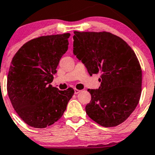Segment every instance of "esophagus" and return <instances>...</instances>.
<instances>
[{"mask_svg": "<svg viewBox=\"0 0 155 155\" xmlns=\"http://www.w3.org/2000/svg\"><path fill=\"white\" fill-rule=\"evenodd\" d=\"M81 91L80 90H78V89H74V93L75 94H78L79 93H80Z\"/></svg>", "mask_w": 155, "mask_h": 155, "instance_id": "1", "label": "esophagus"}]
</instances>
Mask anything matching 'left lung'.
I'll use <instances>...</instances> for the list:
<instances>
[{
	"label": "left lung",
	"mask_w": 155,
	"mask_h": 155,
	"mask_svg": "<svg viewBox=\"0 0 155 155\" xmlns=\"http://www.w3.org/2000/svg\"><path fill=\"white\" fill-rule=\"evenodd\" d=\"M74 54L89 74H101L98 89H88L91 101L85 107L92 120L104 127L125 121L140 100L142 71L134 51L110 32L74 31Z\"/></svg>",
	"instance_id": "obj_1"
}]
</instances>
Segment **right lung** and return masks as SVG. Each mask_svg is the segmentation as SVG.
<instances>
[{
  "label": "right lung",
  "mask_w": 155,
  "mask_h": 155,
  "mask_svg": "<svg viewBox=\"0 0 155 155\" xmlns=\"http://www.w3.org/2000/svg\"><path fill=\"white\" fill-rule=\"evenodd\" d=\"M69 33L42 36L25 42L12 60L7 92L20 118L28 126L45 128L63 115L74 90L59 91L51 83L68 48Z\"/></svg>",
  "instance_id": "obj_1"
}]
</instances>
